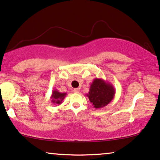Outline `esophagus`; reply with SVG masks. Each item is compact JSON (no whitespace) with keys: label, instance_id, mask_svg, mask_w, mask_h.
Returning <instances> with one entry per match:
<instances>
[{"label":"esophagus","instance_id":"34e87169","mask_svg":"<svg viewBox=\"0 0 160 160\" xmlns=\"http://www.w3.org/2000/svg\"><path fill=\"white\" fill-rule=\"evenodd\" d=\"M73 92H75V93H79L80 89H78V88H76V89H73Z\"/></svg>","mask_w":160,"mask_h":160}]
</instances>
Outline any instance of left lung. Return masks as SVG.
Returning <instances> with one entry per match:
<instances>
[{"label":"left lung","instance_id":"left-lung-1","mask_svg":"<svg viewBox=\"0 0 160 160\" xmlns=\"http://www.w3.org/2000/svg\"><path fill=\"white\" fill-rule=\"evenodd\" d=\"M115 92L114 87L110 82L96 78L92 82L89 92L86 95L94 108H101L113 100Z\"/></svg>","mask_w":160,"mask_h":160}]
</instances>
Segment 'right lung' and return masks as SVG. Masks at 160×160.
<instances>
[{"instance_id":"add662e5","label":"right lung","mask_w":160,"mask_h":160,"mask_svg":"<svg viewBox=\"0 0 160 160\" xmlns=\"http://www.w3.org/2000/svg\"><path fill=\"white\" fill-rule=\"evenodd\" d=\"M67 93L65 92H60L57 89H54L52 91V95H51V99H52V102L54 104H61V102H62V100H64V98L66 96Z\"/></svg>"}]
</instances>
